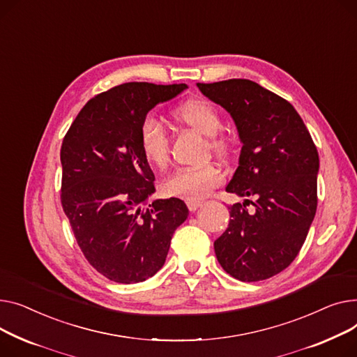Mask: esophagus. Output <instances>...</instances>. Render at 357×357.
<instances>
[{
	"mask_svg": "<svg viewBox=\"0 0 357 357\" xmlns=\"http://www.w3.org/2000/svg\"><path fill=\"white\" fill-rule=\"evenodd\" d=\"M185 203H187V207L190 208L192 212L197 211L199 207H202V206H203V200H193V199H188V200H185Z\"/></svg>",
	"mask_w": 357,
	"mask_h": 357,
	"instance_id": "obj_1",
	"label": "esophagus"
}]
</instances>
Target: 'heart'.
Instances as JSON below:
<instances>
[{
    "instance_id": "obj_1",
    "label": "heart",
    "mask_w": 357,
    "mask_h": 357,
    "mask_svg": "<svg viewBox=\"0 0 357 357\" xmlns=\"http://www.w3.org/2000/svg\"><path fill=\"white\" fill-rule=\"evenodd\" d=\"M174 118L185 127L207 137V146L216 155L230 151V138L220 132L222 118L213 103L206 99H190L174 111ZM139 150L145 161L162 170L170 161V144L161 123L155 119H145L139 130ZM222 173L213 164L180 169L162 183L165 195L199 200L211 195L222 183Z\"/></svg>"
}]
</instances>
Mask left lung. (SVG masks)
<instances>
[{
	"label": "left lung",
	"mask_w": 357,
	"mask_h": 357,
	"mask_svg": "<svg viewBox=\"0 0 357 357\" xmlns=\"http://www.w3.org/2000/svg\"><path fill=\"white\" fill-rule=\"evenodd\" d=\"M197 88L230 114L242 142L226 192L245 200L229 207L216 258L239 281L271 278L296 259L316 216L317 149L294 107L258 83L229 79ZM248 202L254 213L247 212Z\"/></svg>",
	"instance_id": "obj_1"
}]
</instances>
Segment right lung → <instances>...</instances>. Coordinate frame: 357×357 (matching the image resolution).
<instances>
[{"label": "right lung", "mask_w": 357, "mask_h": 357, "mask_svg": "<svg viewBox=\"0 0 357 357\" xmlns=\"http://www.w3.org/2000/svg\"><path fill=\"white\" fill-rule=\"evenodd\" d=\"M187 89L130 82L92 98L60 150L61 206L88 262L111 281L142 282L165 262L188 208L157 199L154 173L139 150L141 125L155 105Z\"/></svg>", "instance_id": "obj_1"}]
</instances>
